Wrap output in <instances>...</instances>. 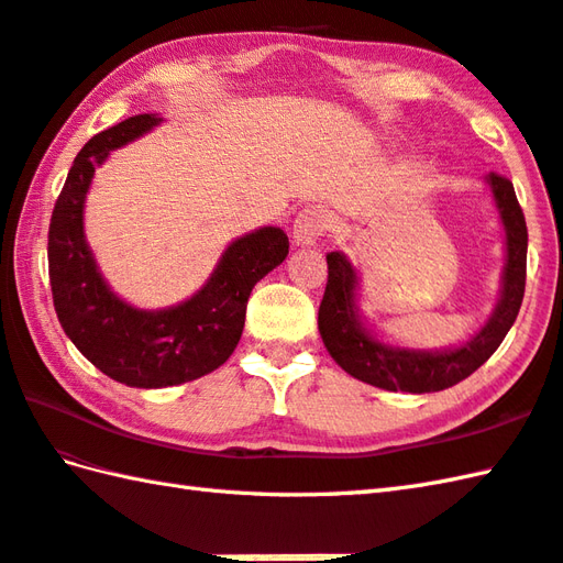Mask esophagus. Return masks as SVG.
Returning <instances> with one entry per match:
<instances>
[{"instance_id": "obj_1", "label": "esophagus", "mask_w": 563, "mask_h": 563, "mask_svg": "<svg viewBox=\"0 0 563 563\" xmlns=\"http://www.w3.org/2000/svg\"><path fill=\"white\" fill-rule=\"evenodd\" d=\"M329 230V214L321 208H305L295 218L292 224V239L297 246H312L317 244L324 232Z\"/></svg>"}]
</instances>
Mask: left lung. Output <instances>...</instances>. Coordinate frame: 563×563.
I'll use <instances>...</instances> for the list:
<instances>
[{
    "label": "left lung",
    "instance_id": "1",
    "mask_svg": "<svg viewBox=\"0 0 563 563\" xmlns=\"http://www.w3.org/2000/svg\"><path fill=\"white\" fill-rule=\"evenodd\" d=\"M504 227L506 263L494 312L470 339L450 349H406L389 343L367 324L361 312V275L343 251L327 254L329 280L319 305V333L329 355L351 377L387 391L426 394L454 387L479 369L516 321L525 295L528 268V227L516 198V188L496 172L484 176Z\"/></svg>",
    "mask_w": 563,
    "mask_h": 563
}]
</instances>
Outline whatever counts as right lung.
I'll use <instances>...</instances> for the list:
<instances>
[{
	"label": "right lung",
	"instance_id": "obj_1",
	"mask_svg": "<svg viewBox=\"0 0 563 563\" xmlns=\"http://www.w3.org/2000/svg\"><path fill=\"white\" fill-rule=\"evenodd\" d=\"M162 121L157 113H140L93 135L71 164L47 232L53 305L67 339L103 375L140 389L184 385L218 369L242 339L254 285L290 249L280 227H258L227 244L206 285L188 300L140 309L118 297L84 234V202L109 154Z\"/></svg>",
	"mask_w": 563,
	"mask_h": 563
}]
</instances>
